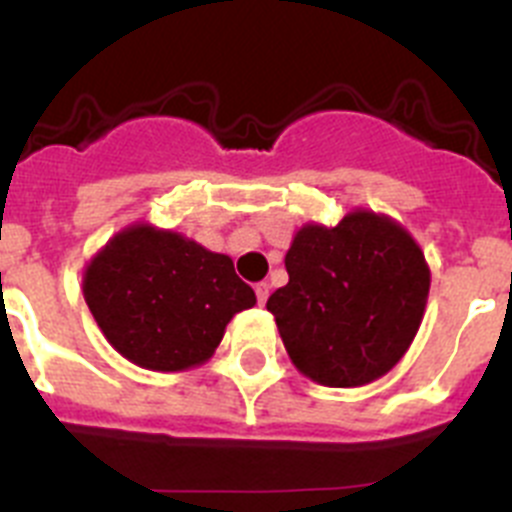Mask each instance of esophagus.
I'll use <instances>...</instances> for the list:
<instances>
[{"mask_svg":"<svg viewBox=\"0 0 512 512\" xmlns=\"http://www.w3.org/2000/svg\"><path fill=\"white\" fill-rule=\"evenodd\" d=\"M269 284L266 282H259L256 284V297H259V305H266V300H269Z\"/></svg>","mask_w":512,"mask_h":512,"instance_id":"34e87169","label":"esophagus"}]
</instances>
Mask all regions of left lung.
I'll return each mask as SVG.
<instances>
[{"mask_svg": "<svg viewBox=\"0 0 512 512\" xmlns=\"http://www.w3.org/2000/svg\"><path fill=\"white\" fill-rule=\"evenodd\" d=\"M289 282L266 302L292 364L325 387H361L405 356L431 269L413 235L379 212L307 223L284 256Z\"/></svg>", "mask_w": 512, "mask_h": 512, "instance_id": "obj_1", "label": "left lung"}]
</instances>
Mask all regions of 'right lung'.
Masks as SVG:
<instances>
[{
    "label": "right lung",
    "mask_w": 512,
    "mask_h": 512,
    "mask_svg": "<svg viewBox=\"0 0 512 512\" xmlns=\"http://www.w3.org/2000/svg\"><path fill=\"white\" fill-rule=\"evenodd\" d=\"M84 300L117 354L151 372H184L215 354L235 312L256 305L225 253L133 223L84 269Z\"/></svg>",
    "instance_id": "right-lung-1"
}]
</instances>
